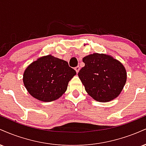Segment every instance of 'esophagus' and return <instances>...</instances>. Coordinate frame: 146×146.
<instances>
[{"label": "esophagus", "mask_w": 146, "mask_h": 146, "mask_svg": "<svg viewBox=\"0 0 146 146\" xmlns=\"http://www.w3.org/2000/svg\"><path fill=\"white\" fill-rule=\"evenodd\" d=\"M80 66H76V67L75 68V71H76L77 73H78V72L80 71Z\"/></svg>", "instance_id": "34e87169"}]
</instances>
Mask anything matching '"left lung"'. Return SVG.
Here are the masks:
<instances>
[{
    "mask_svg": "<svg viewBox=\"0 0 146 146\" xmlns=\"http://www.w3.org/2000/svg\"><path fill=\"white\" fill-rule=\"evenodd\" d=\"M85 66L78 73L86 93L93 100L108 102L119 95L127 80L126 70L119 60L94 53L82 59Z\"/></svg>",
    "mask_w": 146,
    "mask_h": 146,
    "instance_id": "1",
    "label": "left lung"
}]
</instances>
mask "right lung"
I'll return each instance as SVG.
<instances>
[{
    "mask_svg": "<svg viewBox=\"0 0 146 146\" xmlns=\"http://www.w3.org/2000/svg\"><path fill=\"white\" fill-rule=\"evenodd\" d=\"M75 75L76 72L69 67L67 62L49 54L30 64L25 70L23 80L31 96L48 102L60 98Z\"/></svg>",
    "mask_w": 146,
    "mask_h": 146,
    "instance_id": "add662e5",
    "label": "right lung"
}]
</instances>
